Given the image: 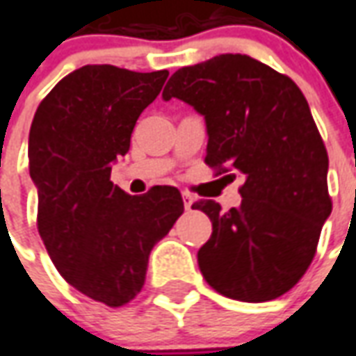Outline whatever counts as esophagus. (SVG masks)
<instances>
[{
    "mask_svg": "<svg viewBox=\"0 0 356 356\" xmlns=\"http://www.w3.org/2000/svg\"><path fill=\"white\" fill-rule=\"evenodd\" d=\"M182 199H184V209H186V211H191V207H193V203H195V199L191 197L190 193H182Z\"/></svg>",
    "mask_w": 356,
    "mask_h": 356,
    "instance_id": "34e87169",
    "label": "esophagus"
}]
</instances>
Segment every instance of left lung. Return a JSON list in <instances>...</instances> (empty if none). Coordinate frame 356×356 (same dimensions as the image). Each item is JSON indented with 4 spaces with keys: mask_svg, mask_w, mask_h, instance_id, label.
Returning <instances> with one entry per match:
<instances>
[{
    "mask_svg": "<svg viewBox=\"0 0 356 356\" xmlns=\"http://www.w3.org/2000/svg\"><path fill=\"white\" fill-rule=\"evenodd\" d=\"M172 97L205 118L207 165L243 176L239 207H191L213 222L197 253L203 278L230 299H276L307 272L332 213L327 153L303 92L249 55L224 53L176 70L163 90Z\"/></svg>",
    "mask_w": 356,
    "mask_h": 356,
    "instance_id": "1",
    "label": "left lung"
}]
</instances>
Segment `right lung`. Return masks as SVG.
Here are the masks:
<instances>
[{
  "label": "right lung",
  "instance_id": "right-lung-1",
  "mask_svg": "<svg viewBox=\"0 0 356 356\" xmlns=\"http://www.w3.org/2000/svg\"><path fill=\"white\" fill-rule=\"evenodd\" d=\"M166 76L86 65L45 95L30 126L40 238L70 286L109 307L140 293L151 249L184 213L172 186L128 195L111 182L136 120Z\"/></svg>",
  "mask_w": 356,
  "mask_h": 356
}]
</instances>
